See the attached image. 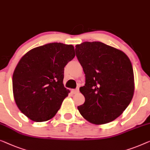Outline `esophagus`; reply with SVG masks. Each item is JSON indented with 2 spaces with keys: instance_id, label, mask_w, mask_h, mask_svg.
<instances>
[{
  "instance_id": "1",
  "label": "esophagus",
  "mask_w": 150,
  "mask_h": 150,
  "mask_svg": "<svg viewBox=\"0 0 150 150\" xmlns=\"http://www.w3.org/2000/svg\"><path fill=\"white\" fill-rule=\"evenodd\" d=\"M79 92V88H76V89H72V90H71V93H72L73 94H76V93H78Z\"/></svg>"
}]
</instances>
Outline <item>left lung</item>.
<instances>
[{
  "label": "left lung",
  "instance_id": "obj_1",
  "mask_svg": "<svg viewBox=\"0 0 150 150\" xmlns=\"http://www.w3.org/2000/svg\"><path fill=\"white\" fill-rule=\"evenodd\" d=\"M75 51L85 74V84L80 88L85 101L78 110L91 123L112 122L133 97L131 61L124 52L101 42H84L76 45Z\"/></svg>",
  "mask_w": 150,
  "mask_h": 150
}]
</instances>
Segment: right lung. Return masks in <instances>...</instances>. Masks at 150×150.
Here are the masks:
<instances>
[{
    "mask_svg": "<svg viewBox=\"0 0 150 150\" xmlns=\"http://www.w3.org/2000/svg\"><path fill=\"white\" fill-rule=\"evenodd\" d=\"M75 57L71 45L53 42L23 56L13 75V91L19 110L30 120L45 122L60 109L70 91L64 87V68Z\"/></svg>",
    "mask_w": 150,
    "mask_h": 150,
    "instance_id": "add662e5",
    "label": "right lung"
}]
</instances>
